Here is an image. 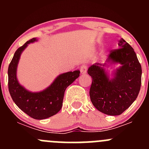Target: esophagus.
<instances>
[{
    "mask_svg": "<svg viewBox=\"0 0 149 149\" xmlns=\"http://www.w3.org/2000/svg\"><path fill=\"white\" fill-rule=\"evenodd\" d=\"M87 67L86 65H81L80 68V72L81 74H86V73Z\"/></svg>",
    "mask_w": 149,
    "mask_h": 149,
    "instance_id": "obj_1",
    "label": "esophagus"
}]
</instances>
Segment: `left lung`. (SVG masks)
I'll return each mask as SVG.
<instances>
[{
    "mask_svg": "<svg viewBox=\"0 0 149 149\" xmlns=\"http://www.w3.org/2000/svg\"><path fill=\"white\" fill-rule=\"evenodd\" d=\"M118 49H112L107 63H120L114 78L109 79L105 72L107 63L90 66L88 74L92 79L89 95L93 105L108 115H120L136 100L141 85L142 69L134 49L123 38Z\"/></svg>",
    "mask_w": 149,
    "mask_h": 149,
    "instance_id": "obj_1",
    "label": "left lung"
}]
</instances>
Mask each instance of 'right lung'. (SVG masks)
<instances>
[{"label": "right lung", "instance_id": "1", "mask_svg": "<svg viewBox=\"0 0 149 149\" xmlns=\"http://www.w3.org/2000/svg\"><path fill=\"white\" fill-rule=\"evenodd\" d=\"M35 41L37 39L32 38L15 52L8 69V90L19 109L34 119L43 120L61 110L66 88L79 77L80 71L74 70L59 75L49 87L40 92L29 91L18 81L16 69L22 52L28 44Z\"/></svg>", "mask_w": 149, "mask_h": 149}]
</instances>
